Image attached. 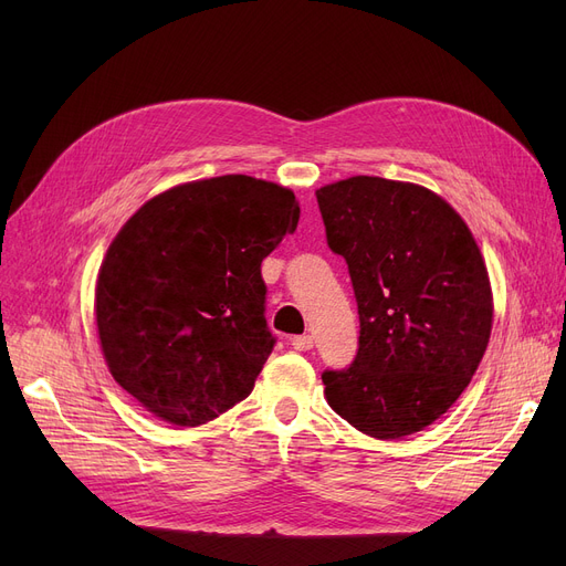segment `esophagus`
Segmentation results:
<instances>
[{"mask_svg":"<svg viewBox=\"0 0 566 566\" xmlns=\"http://www.w3.org/2000/svg\"><path fill=\"white\" fill-rule=\"evenodd\" d=\"M291 346L295 350H310V348H314V337L312 335H298V337L291 339Z\"/></svg>","mask_w":566,"mask_h":566,"instance_id":"esophagus-1","label":"esophagus"}]
</instances>
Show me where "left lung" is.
Here are the masks:
<instances>
[{"label":"left lung","mask_w":566,"mask_h":566,"mask_svg":"<svg viewBox=\"0 0 566 566\" xmlns=\"http://www.w3.org/2000/svg\"><path fill=\"white\" fill-rule=\"evenodd\" d=\"M316 199L360 314L358 355L321 374L325 399L371 438L422 431L484 358L493 295L482 252L454 208L422 186L353 176Z\"/></svg>","instance_id":"obj_1"}]
</instances>
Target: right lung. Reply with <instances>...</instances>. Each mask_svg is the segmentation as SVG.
<instances>
[{"label": "right lung", "instance_id": "1", "mask_svg": "<svg viewBox=\"0 0 566 566\" xmlns=\"http://www.w3.org/2000/svg\"><path fill=\"white\" fill-rule=\"evenodd\" d=\"M298 218L291 190L243 174L146 201L116 233L96 284L114 380L178 427L243 401L275 346L261 261Z\"/></svg>", "mask_w": 566, "mask_h": 566}]
</instances>
